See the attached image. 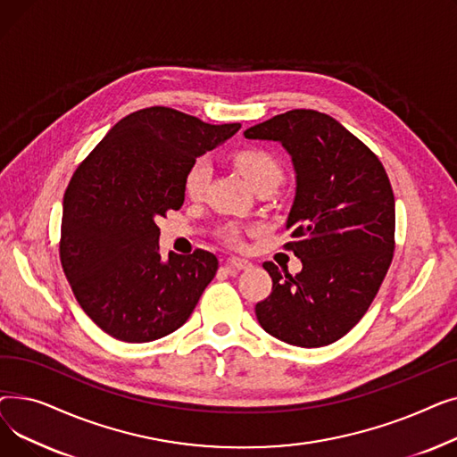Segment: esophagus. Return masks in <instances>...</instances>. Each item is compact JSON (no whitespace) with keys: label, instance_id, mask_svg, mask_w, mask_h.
<instances>
[{"label":"esophagus","instance_id":"esophagus-1","mask_svg":"<svg viewBox=\"0 0 457 457\" xmlns=\"http://www.w3.org/2000/svg\"><path fill=\"white\" fill-rule=\"evenodd\" d=\"M226 267L231 269V270H250L253 265H252V261H248V259L229 257V259L226 261Z\"/></svg>","mask_w":457,"mask_h":457}]
</instances>
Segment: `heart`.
Returning a JSON list of instances; mask_svg holds the SVG:
<instances>
[{"label": "heart", "instance_id": "heart-1", "mask_svg": "<svg viewBox=\"0 0 457 457\" xmlns=\"http://www.w3.org/2000/svg\"><path fill=\"white\" fill-rule=\"evenodd\" d=\"M235 164L238 170L245 174V178L253 185V188L261 183H269V181H274L279 185V181L283 179V168L279 161L270 152L262 148H248V150L238 152L235 155ZM211 176H212V168L209 159L205 157L196 159L190 164V168L185 174V181H183L185 195L192 200L202 198L209 187ZM222 237L224 241L231 246H243V231L238 226H228L222 231Z\"/></svg>", "mask_w": 457, "mask_h": 457}]
</instances>
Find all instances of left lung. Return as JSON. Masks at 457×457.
Masks as SVG:
<instances>
[{
    "label": "left lung",
    "instance_id": "obj_1",
    "mask_svg": "<svg viewBox=\"0 0 457 457\" xmlns=\"http://www.w3.org/2000/svg\"><path fill=\"white\" fill-rule=\"evenodd\" d=\"M293 157L296 196L287 228L302 270L262 267L272 293L255 305L261 328L302 348L339 341L363 319L395 252V195L378 155L329 114L295 109L245 131Z\"/></svg>",
    "mask_w": 457,
    "mask_h": 457
}]
</instances>
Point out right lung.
Wrapping results in <instances>:
<instances>
[{
    "mask_svg": "<svg viewBox=\"0 0 457 457\" xmlns=\"http://www.w3.org/2000/svg\"><path fill=\"white\" fill-rule=\"evenodd\" d=\"M241 124L148 107L111 128L64 192L59 255L85 313L111 337L150 343L181 328L219 270L211 252H159L157 222L185 200V174Z\"/></svg>",
    "mask_w": 457,
    "mask_h": 457,
    "instance_id": "obj_1",
    "label": "right lung"
}]
</instances>
